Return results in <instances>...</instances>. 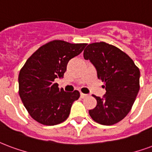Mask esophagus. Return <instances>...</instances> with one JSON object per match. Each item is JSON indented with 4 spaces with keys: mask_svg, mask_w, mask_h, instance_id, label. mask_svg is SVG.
<instances>
[{
    "mask_svg": "<svg viewBox=\"0 0 152 152\" xmlns=\"http://www.w3.org/2000/svg\"><path fill=\"white\" fill-rule=\"evenodd\" d=\"M88 96L87 94H85V93H80V96H81L82 98H85V97H86V96Z\"/></svg>",
    "mask_w": 152,
    "mask_h": 152,
    "instance_id": "34e87169",
    "label": "esophagus"
}]
</instances>
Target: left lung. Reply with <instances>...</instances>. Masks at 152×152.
<instances>
[{"instance_id":"8db88e82","label":"left lung","mask_w":152,"mask_h":152,"mask_svg":"<svg viewBox=\"0 0 152 152\" xmlns=\"http://www.w3.org/2000/svg\"><path fill=\"white\" fill-rule=\"evenodd\" d=\"M85 59L96 67L97 77L104 82L106 93L88 111L93 121L104 126L118 123L130 112L139 90L140 72L128 55L104 42L88 44Z\"/></svg>"}]
</instances>
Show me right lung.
I'll return each instance as SVG.
<instances>
[{"mask_svg":"<svg viewBox=\"0 0 152 152\" xmlns=\"http://www.w3.org/2000/svg\"><path fill=\"white\" fill-rule=\"evenodd\" d=\"M86 45L50 41L33 53L20 70L19 96L36 122L54 126L68 118L72 103L79 99V91L64 92L55 80L64 77L68 61L81 53Z\"/></svg>","mask_w":152,"mask_h":152,"instance_id":"obj_1","label":"right lung"}]
</instances>
